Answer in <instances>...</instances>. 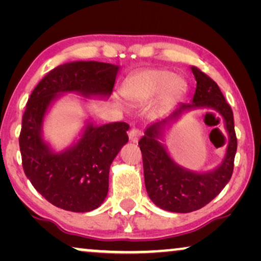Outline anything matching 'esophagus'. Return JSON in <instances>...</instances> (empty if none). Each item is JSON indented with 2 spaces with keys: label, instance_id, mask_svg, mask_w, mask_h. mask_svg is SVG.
<instances>
[{
  "label": "esophagus",
  "instance_id": "1",
  "mask_svg": "<svg viewBox=\"0 0 261 261\" xmlns=\"http://www.w3.org/2000/svg\"><path fill=\"white\" fill-rule=\"evenodd\" d=\"M141 134H142L141 130L138 129V128H133V129H130V132H129L130 141L138 142L139 139H140V137H141Z\"/></svg>",
  "mask_w": 261,
  "mask_h": 261
}]
</instances>
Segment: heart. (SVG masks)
<instances>
[{"mask_svg":"<svg viewBox=\"0 0 261 261\" xmlns=\"http://www.w3.org/2000/svg\"><path fill=\"white\" fill-rule=\"evenodd\" d=\"M185 83L180 78H173L165 70H148L138 73L127 81L123 92L133 102H145L167 90L169 95H178L184 90Z\"/></svg>","mask_w":261,"mask_h":261,"instance_id":"heart-1","label":"heart"}]
</instances>
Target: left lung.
<instances>
[{
  "label": "left lung",
  "mask_w": 261,
  "mask_h": 261,
  "mask_svg": "<svg viewBox=\"0 0 261 261\" xmlns=\"http://www.w3.org/2000/svg\"><path fill=\"white\" fill-rule=\"evenodd\" d=\"M197 85L192 103H181L166 119L153 123L139 141L144 164L145 187L155 205L172 213H191L213 201L231 178L238 148L233 110L219 85L198 67L191 66ZM196 106L214 109L224 117L228 132L227 154L223 164L213 173L195 174L178 167L159 142L170 120L181 111Z\"/></svg>",
  "instance_id": "left-lung-1"
}]
</instances>
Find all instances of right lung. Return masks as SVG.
I'll list each match as a JSON object with an SVG mask.
<instances>
[{"instance_id": "obj_1", "label": "right lung", "mask_w": 261, "mask_h": 261, "mask_svg": "<svg viewBox=\"0 0 261 261\" xmlns=\"http://www.w3.org/2000/svg\"><path fill=\"white\" fill-rule=\"evenodd\" d=\"M119 66L72 62L49 71L34 88L22 116L19 144L22 167L42 197L60 209L87 213L98 208L108 194L109 169L128 141L126 122L89 124L76 146L53 153L41 138L44 115L57 94H112Z\"/></svg>"}]
</instances>
